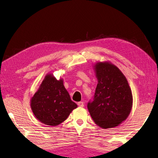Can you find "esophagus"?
<instances>
[{
	"instance_id": "1",
	"label": "esophagus",
	"mask_w": 158,
	"mask_h": 158,
	"mask_svg": "<svg viewBox=\"0 0 158 158\" xmlns=\"http://www.w3.org/2000/svg\"><path fill=\"white\" fill-rule=\"evenodd\" d=\"M77 105H78V106L80 107H84V103H83V102H78V103H77Z\"/></svg>"
}]
</instances>
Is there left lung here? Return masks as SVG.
<instances>
[{
  "mask_svg": "<svg viewBox=\"0 0 158 158\" xmlns=\"http://www.w3.org/2000/svg\"><path fill=\"white\" fill-rule=\"evenodd\" d=\"M98 84L94 101L87 105L96 125L103 129L119 126L133 106L131 90L120 69L110 62H98L93 66Z\"/></svg>",
  "mask_w": 158,
  "mask_h": 158,
  "instance_id": "left-lung-1",
  "label": "left lung"
}]
</instances>
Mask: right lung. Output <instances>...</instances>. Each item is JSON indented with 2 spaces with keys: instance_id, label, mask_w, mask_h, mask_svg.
<instances>
[{
  "instance_id": "add662e5",
  "label": "right lung",
  "mask_w": 158,
  "mask_h": 158,
  "mask_svg": "<svg viewBox=\"0 0 158 158\" xmlns=\"http://www.w3.org/2000/svg\"><path fill=\"white\" fill-rule=\"evenodd\" d=\"M63 83V79L57 80L53 74L48 73L31 99L35 117L45 125L56 126L61 124L77 107Z\"/></svg>"
}]
</instances>
